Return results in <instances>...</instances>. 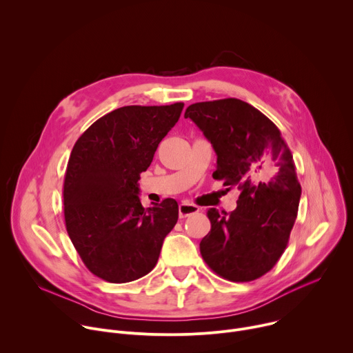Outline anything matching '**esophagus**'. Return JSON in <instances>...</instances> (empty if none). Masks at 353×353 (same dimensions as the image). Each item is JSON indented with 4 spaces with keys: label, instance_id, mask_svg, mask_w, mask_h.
Segmentation results:
<instances>
[{
    "label": "esophagus",
    "instance_id": "1",
    "mask_svg": "<svg viewBox=\"0 0 353 353\" xmlns=\"http://www.w3.org/2000/svg\"><path fill=\"white\" fill-rule=\"evenodd\" d=\"M199 211V208L194 204H188V203H183L179 205V216L183 219V218H187L190 215H194Z\"/></svg>",
    "mask_w": 353,
    "mask_h": 353
}]
</instances>
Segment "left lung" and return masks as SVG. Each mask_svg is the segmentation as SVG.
Instances as JSON below:
<instances>
[{
    "label": "left lung",
    "instance_id": "1",
    "mask_svg": "<svg viewBox=\"0 0 353 353\" xmlns=\"http://www.w3.org/2000/svg\"><path fill=\"white\" fill-rule=\"evenodd\" d=\"M216 152L215 180L237 187L230 214L208 210L211 232L199 251L208 267L232 282H250L281 259L297 216L301 188L290 149L260 110L229 97L187 108Z\"/></svg>",
    "mask_w": 353,
    "mask_h": 353
}]
</instances>
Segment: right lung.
<instances>
[{"label":"right lung","instance_id":"obj_1","mask_svg":"<svg viewBox=\"0 0 353 353\" xmlns=\"http://www.w3.org/2000/svg\"><path fill=\"white\" fill-rule=\"evenodd\" d=\"M183 108L116 109L96 120L72 148L63 191L65 228L86 268L103 281L125 283L152 271L179 219L173 198L143 208L138 180Z\"/></svg>","mask_w":353,"mask_h":353}]
</instances>
